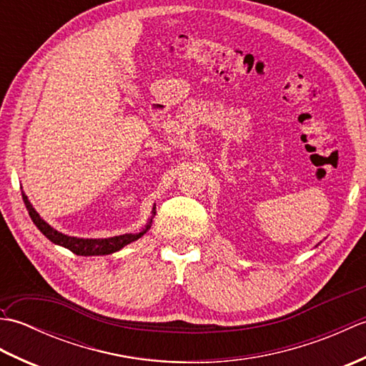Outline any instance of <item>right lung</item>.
Here are the masks:
<instances>
[{
	"label": "right lung",
	"instance_id": "1",
	"mask_svg": "<svg viewBox=\"0 0 366 366\" xmlns=\"http://www.w3.org/2000/svg\"><path fill=\"white\" fill-rule=\"evenodd\" d=\"M21 198L25 201L26 211L31 217V220L37 227V229L42 232V234L53 242L54 245L64 247L67 250H71L72 253L79 254V256H104V254H112L114 252H119L122 247H126L132 242H135L142 236H144L147 231L151 229L152 219L155 215V204L152 206L151 211V219L147 220L144 224V228L139 232H129V234H121V236H113V237H102V239H84V237H74V236H67L59 232L58 229H54L50 227L41 215L37 214L33 204L29 203L28 197L25 195V192H21Z\"/></svg>",
	"mask_w": 366,
	"mask_h": 366
}]
</instances>
